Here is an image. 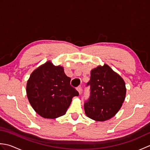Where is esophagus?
<instances>
[{
	"label": "esophagus",
	"mask_w": 150,
	"mask_h": 150,
	"mask_svg": "<svg viewBox=\"0 0 150 150\" xmlns=\"http://www.w3.org/2000/svg\"><path fill=\"white\" fill-rule=\"evenodd\" d=\"M77 90L78 91L79 94L81 95V93H82V88H81V86H79V87L77 88Z\"/></svg>",
	"instance_id": "1"
}]
</instances>
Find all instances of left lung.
<instances>
[{"instance_id": "obj_1", "label": "left lung", "mask_w": 150, "mask_h": 150, "mask_svg": "<svg viewBox=\"0 0 150 150\" xmlns=\"http://www.w3.org/2000/svg\"><path fill=\"white\" fill-rule=\"evenodd\" d=\"M91 96L84 104L86 116L104 122L114 117L125 100L126 84L124 79L106 64L99 65L90 72Z\"/></svg>"}]
</instances>
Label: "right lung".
Here are the masks:
<instances>
[{
	"mask_svg": "<svg viewBox=\"0 0 150 150\" xmlns=\"http://www.w3.org/2000/svg\"><path fill=\"white\" fill-rule=\"evenodd\" d=\"M64 68L55 66L51 60L33 70L26 84V94L35 111L44 119L62 116L78 91L70 86Z\"/></svg>",
	"mask_w": 150,
	"mask_h": 150,
	"instance_id": "right-lung-1",
	"label": "right lung"
}]
</instances>
